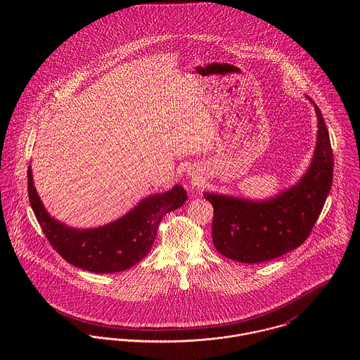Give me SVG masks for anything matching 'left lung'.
I'll return each instance as SVG.
<instances>
[{
    "label": "left lung",
    "instance_id": "8db88e82",
    "mask_svg": "<svg viewBox=\"0 0 360 360\" xmlns=\"http://www.w3.org/2000/svg\"><path fill=\"white\" fill-rule=\"evenodd\" d=\"M313 160L297 186L267 201L204 194L213 206L212 241L220 255L259 263L281 257L305 243L333 184L334 158L319 106Z\"/></svg>",
    "mask_w": 360,
    "mask_h": 360
}]
</instances>
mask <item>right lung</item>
I'll use <instances>...</instances> for the list:
<instances>
[{
  "label": "right lung",
  "instance_id": "obj_1",
  "mask_svg": "<svg viewBox=\"0 0 360 360\" xmlns=\"http://www.w3.org/2000/svg\"><path fill=\"white\" fill-rule=\"evenodd\" d=\"M27 194L36 219L52 248L68 263L93 273L123 271L143 260L153 248L162 217L183 206L187 193L181 186L143 200L123 217L103 227L76 230L47 213L27 169Z\"/></svg>",
  "mask_w": 360,
  "mask_h": 360
}]
</instances>
